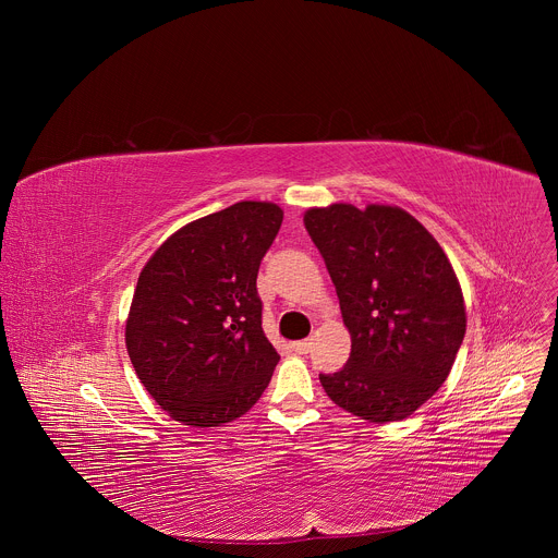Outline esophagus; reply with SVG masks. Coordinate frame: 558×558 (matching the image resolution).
I'll list each match as a JSON object with an SVG mask.
<instances>
[{
  "mask_svg": "<svg viewBox=\"0 0 558 558\" xmlns=\"http://www.w3.org/2000/svg\"><path fill=\"white\" fill-rule=\"evenodd\" d=\"M291 349L300 355H306L311 351V340H298V342H291Z\"/></svg>",
  "mask_w": 558,
  "mask_h": 558,
  "instance_id": "obj_1",
  "label": "esophagus"
}]
</instances>
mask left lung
Segmentation results:
<instances>
[{
	"label": "left lung",
	"mask_w": 558,
	"mask_h": 558,
	"mask_svg": "<svg viewBox=\"0 0 558 558\" xmlns=\"http://www.w3.org/2000/svg\"><path fill=\"white\" fill-rule=\"evenodd\" d=\"M304 225L336 284L349 362L320 373L344 411L375 422L413 415L446 381L465 336L459 280L426 227L400 207L331 205Z\"/></svg>",
	"instance_id": "1"
}]
</instances>
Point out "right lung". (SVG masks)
Wrapping results in <instances>:
<instances>
[{
	"label": "right lung",
	"instance_id": "add662e5",
	"mask_svg": "<svg viewBox=\"0 0 558 558\" xmlns=\"http://www.w3.org/2000/svg\"><path fill=\"white\" fill-rule=\"evenodd\" d=\"M280 225L274 203H235L170 235L138 276L125 347L145 390L185 426L245 415L274 375L256 278Z\"/></svg>",
	"mask_w": 558,
	"mask_h": 558
}]
</instances>
